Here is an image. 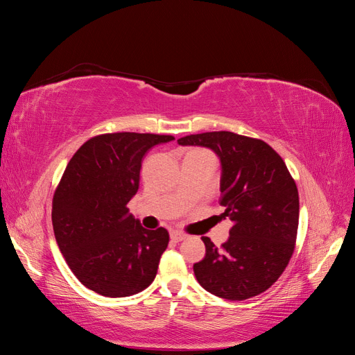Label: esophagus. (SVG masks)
<instances>
[{
	"instance_id": "obj_1",
	"label": "esophagus",
	"mask_w": 355,
	"mask_h": 355,
	"mask_svg": "<svg viewBox=\"0 0 355 355\" xmlns=\"http://www.w3.org/2000/svg\"><path fill=\"white\" fill-rule=\"evenodd\" d=\"M170 239L173 240L175 243H179V241H182V240H185L187 235H185L184 232H179V231H171V232H170Z\"/></svg>"
}]
</instances>
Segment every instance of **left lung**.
I'll return each instance as SVG.
<instances>
[{"mask_svg":"<svg viewBox=\"0 0 355 355\" xmlns=\"http://www.w3.org/2000/svg\"><path fill=\"white\" fill-rule=\"evenodd\" d=\"M178 144L218 155L220 206L234 222L222 249L201 239L206 256L194 263L197 282L228 300L265 292L286 270L297 234V188L283 158L263 141L232 132L191 135Z\"/></svg>","mask_w":355,"mask_h":355,"instance_id":"8db88e82","label":"left lung"}]
</instances>
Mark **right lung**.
I'll return each mask as SVG.
<instances>
[{"mask_svg":"<svg viewBox=\"0 0 355 355\" xmlns=\"http://www.w3.org/2000/svg\"><path fill=\"white\" fill-rule=\"evenodd\" d=\"M173 139L127 132L96 136L63 171L53 197V230L71 271L93 292L124 297L154 282L168 232L145 230L127 202L139 189L145 154Z\"/></svg>","mask_w":355,"mask_h":355,"instance_id":"1","label":"right lung"}]
</instances>
